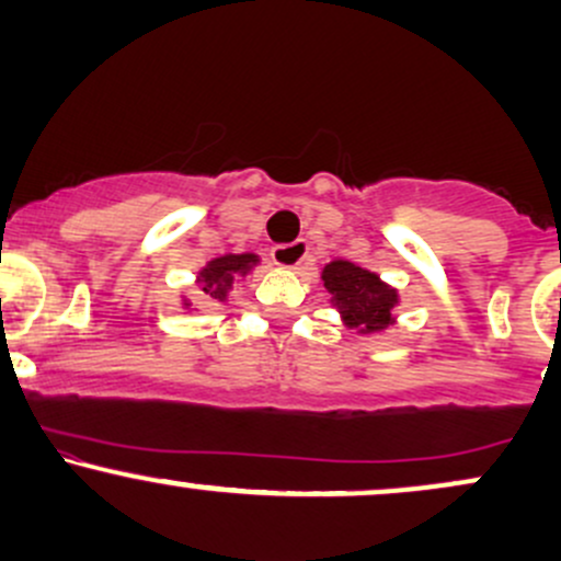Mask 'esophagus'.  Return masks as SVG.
Listing matches in <instances>:
<instances>
[{
    "label": "esophagus",
    "instance_id": "obj_1",
    "mask_svg": "<svg viewBox=\"0 0 561 561\" xmlns=\"http://www.w3.org/2000/svg\"><path fill=\"white\" fill-rule=\"evenodd\" d=\"M272 259L276 266H282V268H298L300 263L308 259V242L295 240L289 244H276V248L272 250Z\"/></svg>",
    "mask_w": 561,
    "mask_h": 561
}]
</instances>
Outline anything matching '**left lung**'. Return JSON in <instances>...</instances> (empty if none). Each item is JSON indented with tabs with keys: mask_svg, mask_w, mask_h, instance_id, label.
<instances>
[{
	"mask_svg": "<svg viewBox=\"0 0 561 561\" xmlns=\"http://www.w3.org/2000/svg\"><path fill=\"white\" fill-rule=\"evenodd\" d=\"M321 282L332 295V306L351 330L375 334L388 330L396 321L392 311L398 306V289L385 285L369 268L337 259L327 263Z\"/></svg>",
	"mask_w": 561,
	"mask_h": 561,
	"instance_id": "left-lung-1",
	"label": "left lung"
}]
</instances>
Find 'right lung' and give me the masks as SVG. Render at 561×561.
Here are the masks:
<instances>
[{"label":"right lung","instance_id":"1","mask_svg":"<svg viewBox=\"0 0 561 561\" xmlns=\"http://www.w3.org/2000/svg\"><path fill=\"white\" fill-rule=\"evenodd\" d=\"M259 255L255 253H227L221 259H214L205 263L197 274V285L203 289V295H208V300H227L229 289L234 287L237 276H244L253 272V266H259ZM192 302L184 300V308H190Z\"/></svg>","mask_w":561,"mask_h":561}]
</instances>
